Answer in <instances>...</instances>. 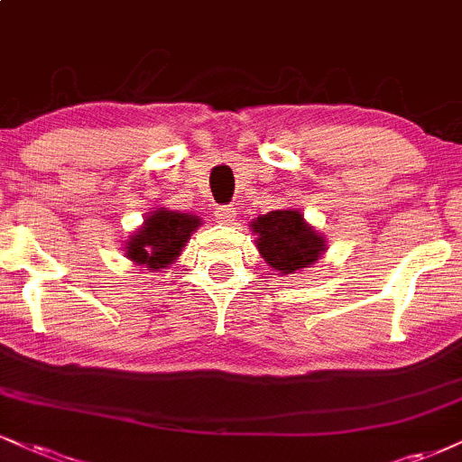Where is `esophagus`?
Listing matches in <instances>:
<instances>
[{
	"instance_id": "34e87169",
	"label": "esophagus",
	"mask_w": 462,
	"mask_h": 462,
	"mask_svg": "<svg viewBox=\"0 0 462 462\" xmlns=\"http://www.w3.org/2000/svg\"><path fill=\"white\" fill-rule=\"evenodd\" d=\"M216 220H218L220 225H231V222L236 220V208H231V205H222V208L216 209Z\"/></svg>"
}]
</instances>
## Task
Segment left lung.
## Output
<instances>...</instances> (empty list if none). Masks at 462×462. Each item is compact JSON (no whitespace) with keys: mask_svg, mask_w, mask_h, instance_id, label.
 I'll return each mask as SVG.
<instances>
[{"mask_svg":"<svg viewBox=\"0 0 462 462\" xmlns=\"http://www.w3.org/2000/svg\"><path fill=\"white\" fill-rule=\"evenodd\" d=\"M259 254L278 274H300L326 254V237L309 225L300 209H274L250 222Z\"/></svg>","mask_w":462,"mask_h":462,"instance_id":"1","label":"left lung"}]
</instances>
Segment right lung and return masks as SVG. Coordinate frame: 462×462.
Listing matches in <instances>:
<instances>
[{
	"label": "right lung",
	"instance_id": "add662e5",
	"mask_svg": "<svg viewBox=\"0 0 462 462\" xmlns=\"http://www.w3.org/2000/svg\"><path fill=\"white\" fill-rule=\"evenodd\" d=\"M201 226V218L195 214L175 212L169 208H153L145 216L143 225L124 244V254L134 265L152 272L167 270Z\"/></svg>",
	"mask_w": 462,
	"mask_h": 462
}]
</instances>
